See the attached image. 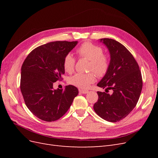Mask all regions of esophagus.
I'll return each instance as SVG.
<instances>
[{
    "label": "esophagus",
    "mask_w": 158,
    "mask_h": 158,
    "mask_svg": "<svg viewBox=\"0 0 158 158\" xmlns=\"http://www.w3.org/2000/svg\"><path fill=\"white\" fill-rule=\"evenodd\" d=\"M79 92L80 93L83 94H88V90H84V89H79Z\"/></svg>",
    "instance_id": "obj_1"
}]
</instances>
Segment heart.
<instances>
[{
	"mask_svg": "<svg viewBox=\"0 0 158 158\" xmlns=\"http://www.w3.org/2000/svg\"><path fill=\"white\" fill-rule=\"evenodd\" d=\"M80 57L86 59L90 61L89 69L93 70L98 76H103L107 73L109 67V60L107 56L103 55V51L102 47L95 45L92 43L85 42L76 51ZM75 64L74 57L70 53L66 55L63 60V67L66 73L73 72ZM95 77L93 73H78L69 79V82L76 87L86 89L91 84L95 82Z\"/></svg>",
	"mask_w": 158,
	"mask_h": 158,
	"instance_id": "b5f03b06",
	"label": "heart"
}]
</instances>
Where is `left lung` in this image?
I'll return each mask as SVG.
<instances>
[{"label": "left lung", "mask_w": 158, "mask_h": 158, "mask_svg": "<svg viewBox=\"0 0 158 158\" xmlns=\"http://www.w3.org/2000/svg\"><path fill=\"white\" fill-rule=\"evenodd\" d=\"M99 41L108 49L110 62L108 71L97 85L113 93L98 92L94 109L104 120L117 122L135 107L142 92V74L137 62L123 45L109 38Z\"/></svg>", "instance_id": "8db88e82"}]
</instances>
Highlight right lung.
I'll use <instances>...</instances> for the list:
<instances>
[{
  "instance_id": "add662e5",
  "label": "right lung",
  "mask_w": 158,
  "mask_h": 158,
  "mask_svg": "<svg viewBox=\"0 0 158 158\" xmlns=\"http://www.w3.org/2000/svg\"><path fill=\"white\" fill-rule=\"evenodd\" d=\"M78 41H53L37 47L22 66L20 89L27 107L43 121L58 120L68 111L78 89L74 85L54 89L64 74L63 60Z\"/></svg>"
}]
</instances>
